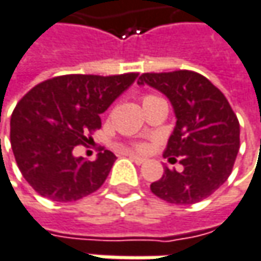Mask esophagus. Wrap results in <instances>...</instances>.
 <instances>
[{"label": "esophagus", "mask_w": 261, "mask_h": 261, "mask_svg": "<svg viewBox=\"0 0 261 261\" xmlns=\"http://www.w3.org/2000/svg\"><path fill=\"white\" fill-rule=\"evenodd\" d=\"M127 156H129L135 164H138V165H141V164H144V162H146V159H144V158H141V156H137V154H132V153H129Z\"/></svg>", "instance_id": "esophagus-1"}]
</instances>
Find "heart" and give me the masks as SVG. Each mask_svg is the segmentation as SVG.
Instances as JSON below:
<instances>
[{
  "label": "heart",
  "instance_id": "b5f03b06",
  "mask_svg": "<svg viewBox=\"0 0 261 261\" xmlns=\"http://www.w3.org/2000/svg\"><path fill=\"white\" fill-rule=\"evenodd\" d=\"M154 99H159V97H156V96H153V94H146V96L143 97V107H144L146 103H148L150 100H154ZM134 148L143 151V150H146V144H144V143H135V144H134Z\"/></svg>",
  "mask_w": 261,
  "mask_h": 261
}]
</instances>
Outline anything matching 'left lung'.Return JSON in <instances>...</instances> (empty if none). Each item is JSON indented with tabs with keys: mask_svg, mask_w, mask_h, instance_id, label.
Returning a JSON list of instances; mask_svg holds the SVG:
<instances>
[{
	"mask_svg": "<svg viewBox=\"0 0 261 261\" xmlns=\"http://www.w3.org/2000/svg\"><path fill=\"white\" fill-rule=\"evenodd\" d=\"M140 85L164 93L174 110L176 127L164 156L179 159L183 170L165 167L151 192L171 204H195L213 192L231 174L239 146L241 126L228 100L212 82L192 70L143 73Z\"/></svg>",
	"mask_w": 261,
	"mask_h": 261,
	"instance_id": "obj_1",
	"label": "left lung"
}]
</instances>
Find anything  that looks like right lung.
I'll use <instances>...</instances> for the list:
<instances>
[{"label": "right lung", "mask_w": 261, "mask_h": 261, "mask_svg": "<svg viewBox=\"0 0 261 261\" xmlns=\"http://www.w3.org/2000/svg\"><path fill=\"white\" fill-rule=\"evenodd\" d=\"M137 76H55L17 102L10 120L12 150L23 179L37 194L67 203L103 185L117 159L114 153L103 150L96 161H85L73 156V148L91 140L87 135L100 129V114Z\"/></svg>", "instance_id": "obj_1"}]
</instances>
